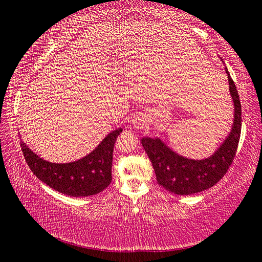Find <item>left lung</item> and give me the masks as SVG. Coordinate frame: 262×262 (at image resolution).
Segmentation results:
<instances>
[{
    "label": "left lung",
    "instance_id": "1",
    "mask_svg": "<svg viewBox=\"0 0 262 262\" xmlns=\"http://www.w3.org/2000/svg\"><path fill=\"white\" fill-rule=\"evenodd\" d=\"M226 73L235 106L234 123L229 135L211 157L202 160L188 159L169 149L158 137L141 140L158 183L175 194H192L213 187L223 178L234 160L241 137L242 106L238 92L227 69Z\"/></svg>",
    "mask_w": 262,
    "mask_h": 262
}]
</instances>
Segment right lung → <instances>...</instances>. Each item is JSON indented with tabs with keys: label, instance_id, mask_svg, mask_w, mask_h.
I'll list each match as a JSON object with an SVG mask.
<instances>
[{
	"label": "right lung",
	"instance_id": "1",
	"mask_svg": "<svg viewBox=\"0 0 262 262\" xmlns=\"http://www.w3.org/2000/svg\"><path fill=\"white\" fill-rule=\"evenodd\" d=\"M119 128L105 136L93 152L73 163H49L35 155L24 142L21 151L35 177L56 191L71 197H87L103 191L112 181V154Z\"/></svg>",
	"mask_w": 262,
	"mask_h": 262
}]
</instances>
